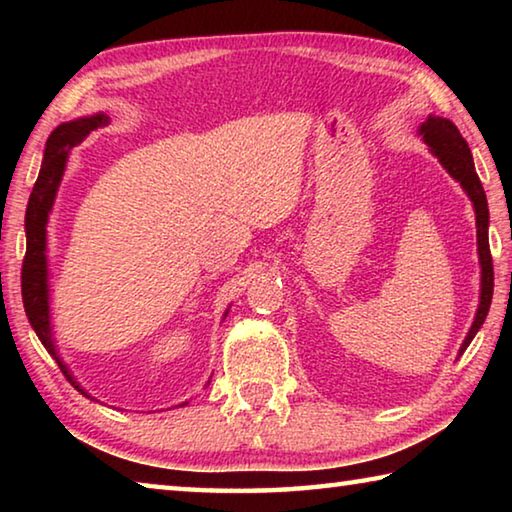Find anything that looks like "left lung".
<instances>
[{
  "label": "left lung",
  "instance_id": "obj_1",
  "mask_svg": "<svg viewBox=\"0 0 512 512\" xmlns=\"http://www.w3.org/2000/svg\"><path fill=\"white\" fill-rule=\"evenodd\" d=\"M418 135L422 142L429 146L431 153L436 155L438 162L447 169L449 176H452L456 183H461L463 192L470 198L474 205L476 214V253H479V264H481V293H479V309H476L474 323L467 332L465 341L458 350V357L467 350V345L479 332L481 325L485 323V316H488L490 302H492V289H495V273H492V257H490V244H488V225H490V212H488V201H485V192L479 176H476L472 151L463 135L458 133V128L452 121L445 117H433L429 115L422 121L418 128Z\"/></svg>",
  "mask_w": 512,
  "mask_h": 512
}]
</instances>
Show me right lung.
I'll use <instances>...</instances> for the list:
<instances>
[{
	"mask_svg": "<svg viewBox=\"0 0 512 512\" xmlns=\"http://www.w3.org/2000/svg\"><path fill=\"white\" fill-rule=\"evenodd\" d=\"M110 121L108 115L97 112L90 117H79L72 121H63L54 133L49 135L45 144V158H42V167L38 173L36 185L29 196L27 216H24V230H27V255H24L22 264V302L27 318L33 327V332L38 334L40 343L45 345V350L54 357L58 368L65 372V377L72 381V386L81 395L94 397L85 391V388L74 379L72 370L67 368V363L60 357L54 343V334H51V307H49V262H47V223L49 214L54 210V201L60 187V180L65 176L69 151L76 144H81L85 137L92 131L106 126ZM228 316L225 309L223 318ZM210 384V381H207ZM97 402V400H94ZM183 402L180 406H185Z\"/></svg>",
	"mask_w": 512,
	"mask_h": 512,
	"instance_id": "right-lung-1",
	"label": "right lung"
}]
</instances>
